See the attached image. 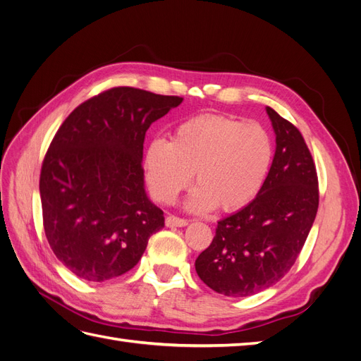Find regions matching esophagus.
Returning <instances> with one entry per match:
<instances>
[{
	"mask_svg": "<svg viewBox=\"0 0 361 361\" xmlns=\"http://www.w3.org/2000/svg\"><path fill=\"white\" fill-rule=\"evenodd\" d=\"M187 224H188V221L183 220V218H179V216L169 215L166 218V226L167 227H185Z\"/></svg>",
	"mask_w": 361,
	"mask_h": 361,
	"instance_id": "34e87169",
	"label": "esophagus"
}]
</instances>
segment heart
<instances>
[{
    "mask_svg": "<svg viewBox=\"0 0 361 361\" xmlns=\"http://www.w3.org/2000/svg\"><path fill=\"white\" fill-rule=\"evenodd\" d=\"M272 161V141L257 123L223 116H199L174 128L171 140H152L145 152L150 191L171 203L195 176L197 187L185 203L209 212L232 211L255 199Z\"/></svg>",
    "mask_w": 361,
    "mask_h": 361,
    "instance_id": "b5f03b06",
    "label": "heart"
}]
</instances>
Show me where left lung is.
Here are the masks:
<instances>
[{"mask_svg": "<svg viewBox=\"0 0 361 361\" xmlns=\"http://www.w3.org/2000/svg\"><path fill=\"white\" fill-rule=\"evenodd\" d=\"M276 154L257 195L218 221L211 245L195 259L206 286L226 297H250L285 277L309 236L318 176L300 130L267 106Z\"/></svg>", "mask_w": 361, "mask_h": 361, "instance_id": "left-lung-1", "label": "left lung"}]
</instances>
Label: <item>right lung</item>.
Wrapping results in <instances>:
<instances>
[{
  "label": "right lung",
  "instance_id": "obj_1",
  "mask_svg": "<svg viewBox=\"0 0 361 361\" xmlns=\"http://www.w3.org/2000/svg\"><path fill=\"white\" fill-rule=\"evenodd\" d=\"M116 87L69 114L43 159V227L54 255L76 277L104 281L133 269L164 212L145 190L146 130L182 104Z\"/></svg>",
  "mask_w": 361,
  "mask_h": 361
}]
</instances>
